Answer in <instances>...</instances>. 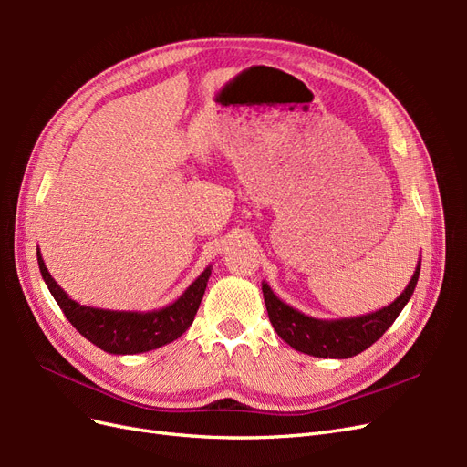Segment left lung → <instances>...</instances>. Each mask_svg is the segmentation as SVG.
<instances>
[{"instance_id": "obj_1", "label": "left lung", "mask_w": 467, "mask_h": 467, "mask_svg": "<svg viewBox=\"0 0 467 467\" xmlns=\"http://www.w3.org/2000/svg\"><path fill=\"white\" fill-rule=\"evenodd\" d=\"M419 271L420 266H417L403 294L388 307L379 309L376 314L337 321H321L296 312L285 302H280L273 290L268 288V285H263L268 319H271L280 338H285L292 348L306 352V355L319 358L355 357L358 352L372 347L391 327V323L398 319L417 286Z\"/></svg>"}]
</instances>
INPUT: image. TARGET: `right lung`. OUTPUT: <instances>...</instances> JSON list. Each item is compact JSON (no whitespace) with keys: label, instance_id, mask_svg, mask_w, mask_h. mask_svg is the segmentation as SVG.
Returning a JSON list of instances; mask_svg holds the SVG:
<instances>
[{"label":"right lung","instance_id":"right-lung-1","mask_svg":"<svg viewBox=\"0 0 467 467\" xmlns=\"http://www.w3.org/2000/svg\"><path fill=\"white\" fill-rule=\"evenodd\" d=\"M36 257L40 275L67 321L88 341L105 352H110V355H136V352L153 350L179 338L194 321L210 276V268H206L175 304L158 309V312H109V309L79 306L72 298H67V294L56 285L47 271L40 253Z\"/></svg>","mask_w":467,"mask_h":467}]
</instances>
